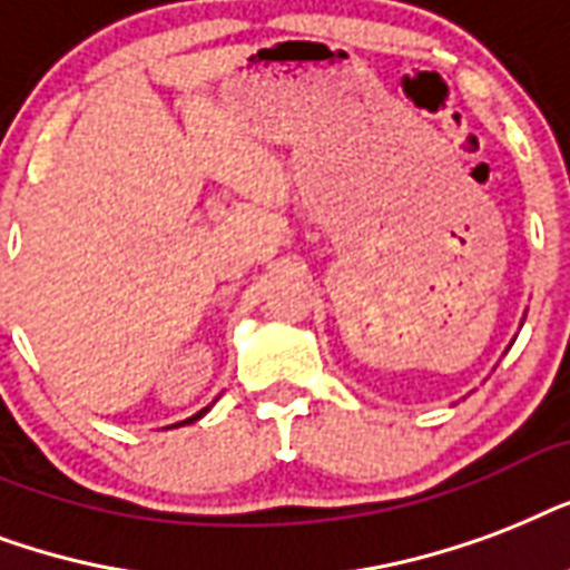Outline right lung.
Segmentation results:
<instances>
[{"label":"right lung","instance_id":"obj_1","mask_svg":"<svg viewBox=\"0 0 570 570\" xmlns=\"http://www.w3.org/2000/svg\"><path fill=\"white\" fill-rule=\"evenodd\" d=\"M202 413H205V410H202ZM202 413H196V416H193V419H187V422H196V419L202 416Z\"/></svg>","mask_w":570,"mask_h":570}]
</instances>
